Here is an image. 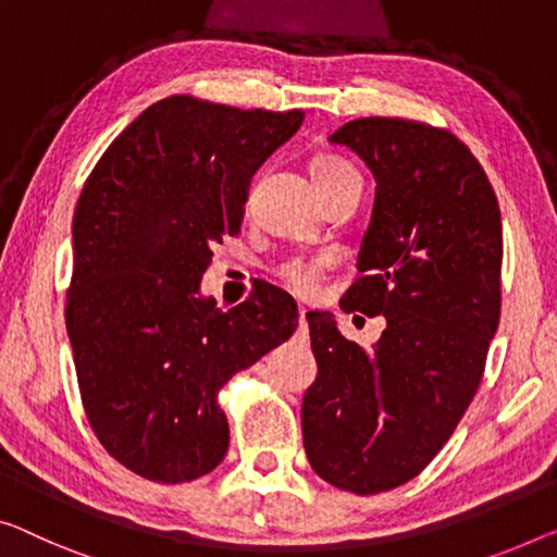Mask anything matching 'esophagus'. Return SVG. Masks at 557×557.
I'll use <instances>...</instances> for the list:
<instances>
[{
  "instance_id": "1",
  "label": "esophagus",
  "mask_w": 557,
  "mask_h": 557,
  "mask_svg": "<svg viewBox=\"0 0 557 557\" xmlns=\"http://www.w3.org/2000/svg\"><path fill=\"white\" fill-rule=\"evenodd\" d=\"M307 320V307H300V322Z\"/></svg>"
}]
</instances>
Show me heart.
Segmentation results:
<instances>
[{"mask_svg":"<svg viewBox=\"0 0 557 557\" xmlns=\"http://www.w3.org/2000/svg\"><path fill=\"white\" fill-rule=\"evenodd\" d=\"M339 174H358V170H355L350 162L332 154H322L312 162L314 182H325L332 177H339ZM322 268H325V260H320V257H289V260H285L277 268V277L285 282L293 293L312 295L320 282Z\"/></svg>","mask_w":557,"mask_h":557,"instance_id":"b5f03b06","label":"heart"}]
</instances>
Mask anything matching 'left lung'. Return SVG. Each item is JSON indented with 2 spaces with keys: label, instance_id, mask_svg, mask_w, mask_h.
<instances>
[{
  "label": "left lung",
  "instance_id": "obj_1",
  "mask_svg": "<svg viewBox=\"0 0 557 557\" xmlns=\"http://www.w3.org/2000/svg\"><path fill=\"white\" fill-rule=\"evenodd\" d=\"M330 143L377 180L345 312L383 314L368 350L310 312L318 380L302 400L312 470L339 491L408 483L447 443L478 393L500 322L503 222L483 164L450 129L360 117Z\"/></svg>",
  "mask_w": 557,
  "mask_h": 557
}]
</instances>
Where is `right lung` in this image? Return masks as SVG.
Masks as SVG:
<instances>
[{
  "instance_id": "add662e5",
  "label": "right lung",
  "mask_w": 557,
  "mask_h": 557,
  "mask_svg": "<svg viewBox=\"0 0 557 557\" xmlns=\"http://www.w3.org/2000/svg\"><path fill=\"white\" fill-rule=\"evenodd\" d=\"M302 120L164 97L82 187L66 332L89 425L139 478L177 485L218 468L230 445L220 387L297 327L295 300L268 282L222 310L199 280L212 245L239 232L255 170Z\"/></svg>"
}]
</instances>
